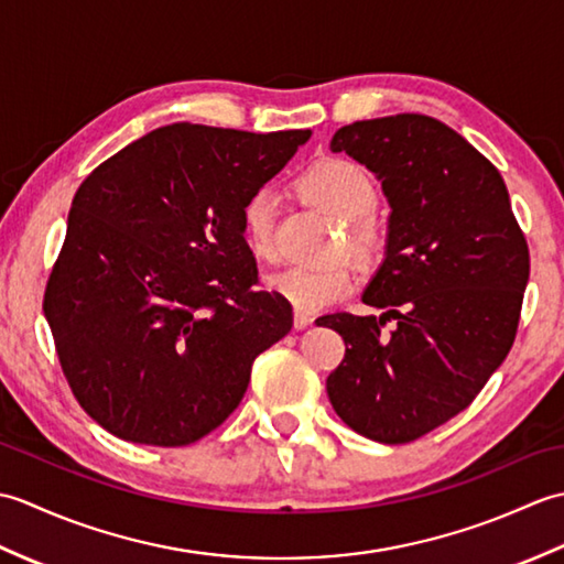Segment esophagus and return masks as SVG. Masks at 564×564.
Segmentation results:
<instances>
[{"instance_id": "obj_1", "label": "esophagus", "mask_w": 564, "mask_h": 564, "mask_svg": "<svg viewBox=\"0 0 564 564\" xmlns=\"http://www.w3.org/2000/svg\"><path fill=\"white\" fill-rule=\"evenodd\" d=\"M313 315L310 313H303V310H297L295 313V317H293V325H295V329H307L310 325H313Z\"/></svg>"}]
</instances>
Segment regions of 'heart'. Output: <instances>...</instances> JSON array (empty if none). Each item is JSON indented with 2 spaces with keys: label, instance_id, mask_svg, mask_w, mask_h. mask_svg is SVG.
<instances>
[{
  "label": "heart",
  "instance_id": "heart-1",
  "mask_svg": "<svg viewBox=\"0 0 564 564\" xmlns=\"http://www.w3.org/2000/svg\"><path fill=\"white\" fill-rule=\"evenodd\" d=\"M297 191L315 208L344 220L346 239L358 257L376 254L382 242L380 225L373 215L378 191L364 166L339 158L319 160L297 178ZM275 213H279V200L269 188L254 191L242 206V232L259 259L275 257ZM269 285L293 307L315 313L349 295L354 275L346 267H291L273 273Z\"/></svg>",
  "mask_w": 564,
  "mask_h": 564
}]
</instances>
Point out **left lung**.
Here are the masks:
<instances>
[{"label":"left lung","instance_id":"1","mask_svg":"<svg viewBox=\"0 0 564 564\" xmlns=\"http://www.w3.org/2000/svg\"><path fill=\"white\" fill-rule=\"evenodd\" d=\"M332 152L378 176L390 218L386 259L364 291L382 315L317 319L346 344L327 394L361 436L410 443L463 412L507 358L529 245L497 166L436 118L356 121L334 133Z\"/></svg>","mask_w":564,"mask_h":564}]
</instances>
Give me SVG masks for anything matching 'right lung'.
Wrapping results in <instances>:
<instances>
[{
	"instance_id": "1",
	"label": "right lung",
	"mask_w": 564,
	"mask_h": 564,
	"mask_svg": "<svg viewBox=\"0 0 564 564\" xmlns=\"http://www.w3.org/2000/svg\"><path fill=\"white\" fill-rule=\"evenodd\" d=\"M307 138L172 123L84 178L43 313L72 392L109 434L196 443L291 332V303L257 289L242 206Z\"/></svg>"
}]
</instances>
